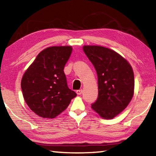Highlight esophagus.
Wrapping results in <instances>:
<instances>
[{"label": "esophagus", "mask_w": 156, "mask_h": 156, "mask_svg": "<svg viewBox=\"0 0 156 156\" xmlns=\"http://www.w3.org/2000/svg\"><path fill=\"white\" fill-rule=\"evenodd\" d=\"M82 93H83V89H79V90L76 91V94L78 95H81Z\"/></svg>", "instance_id": "obj_1"}]
</instances>
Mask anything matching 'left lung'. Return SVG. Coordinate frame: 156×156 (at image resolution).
<instances>
[{"mask_svg": "<svg viewBox=\"0 0 156 156\" xmlns=\"http://www.w3.org/2000/svg\"><path fill=\"white\" fill-rule=\"evenodd\" d=\"M83 51L96 69L98 96L92 109L105 119H112L127 107L134 91V75L126 60L110 49L86 45Z\"/></svg>", "mask_w": 156, "mask_h": 156, "instance_id": "obj_1", "label": "left lung"}]
</instances>
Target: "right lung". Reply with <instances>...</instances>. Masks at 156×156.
<instances>
[{
	"mask_svg": "<svg viewBox=\"0 0 156 156\" xmlns=\"http://www.w3.org/2000/svg\"><path fill=\"white\" fill-rule=\"evenodd\" d=\"M72 51L70 46L46 48L23 76L21 89L26 103L42 118H56L77 95L68 87L63 71Z\"/></svg>",
	"mask_w": 156,
	"mask_h": 156,
	"instance_id": "1",
	"label": "right lung"
}]
</instances>
